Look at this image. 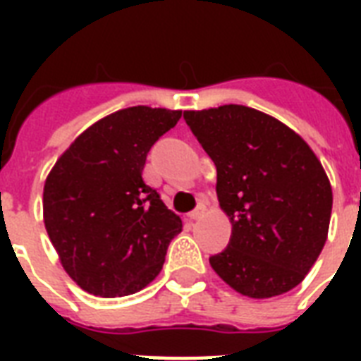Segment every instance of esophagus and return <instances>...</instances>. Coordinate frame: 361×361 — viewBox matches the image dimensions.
Here are the masks:
<instances>
[{
  "instance_id": "esophagus-1",
  "label": "esophagus",
  "mask_w": 361,
  "mask_h": 361,
  "mask_svg": "<svg viewBox=\"0 0 361 361\" xmlns=\"http://www.w3.org/2000/svg\"><path fill=\"white\" fill-rule=\"evenodd\" d=\"M202 214H204V208H198V209H195V212H191V214H187V217H189L191 221H197L202 217Z\"/></svg>"
}]
</instances>
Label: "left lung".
<instances>
[{
    "label": "left lung",
    "instance_id": "left-lung-1",
    "mask_svg": "<svg viewBox=\"0 0 361 361\" xmlns=\"http://www.w3.org/2000/svg\"><path fill=\"white\" fill-rule=\"evenodd\" d=\"M217 169V198L231 243L209 257L243 296L264 300L305 279L328 238L331 185L302 136L260 110L225 104L183 112Z\"/></svg>",
    "mask_w": 361,
    "mask_h": 361
}]
</instances>
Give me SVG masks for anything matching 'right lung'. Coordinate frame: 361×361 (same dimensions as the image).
Segmentation results:
<instances>
[{
    "mask_svg": "<svg viewBox=\"0 0 361 361\" xmlns=\"http://www.w3.org/2000/svg\"><path fill=\"white\" fill-rule=\"evenodd\" d=\"M181 110L130 106L87 127L50 170L42 217L61 266L82 290L121 298L163 269L180 215L144 183L147 152Z\"/></svg>",
    "mask_w": 361,
    "mask_h": 361,
    "instance_id": "obj_1",
    "label": "right lung"
}]
</instances>
